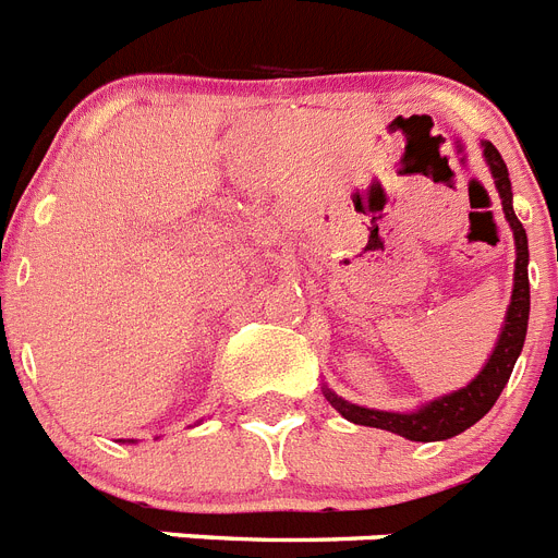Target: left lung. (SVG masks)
Instances as JSON below:
<instances>
[{
  "instance_id": "1",
  "label": "left lung",
  "mask_w": 558,
  "mask_h": 558,
  "mask_svg": "<svg viewBox=\"0 0 558 558\" xmlns=\"http://www.w3.org/2000/svg\"><path fill=\"white\" fill-rule=\"evenodd\" d=\"M484 158L487 167L496 178V190L501 195V207H505V218L510 221L512 239H515V274H512V296L510 307H507L505 328L498 333V342L493 354H489L487 365L481 368L478 377L463 386V389L444 395V398L432 400V403L414 409V412H380V409H365V405L349 403V400L337 398L331 389H325L328 403L351 423L360 426H374V429L395 432L405 440H447L461 435L463 429H470L472 423H478L484 414L496 405L498 395L505 391L507 380H510L512 365L519 360L521 349H524V337H527V319H530V279H527V233L512 213V186L510 172H507L505 158L498 155V149L489 141H484Z\"/></svg>"
}]
</instances>
